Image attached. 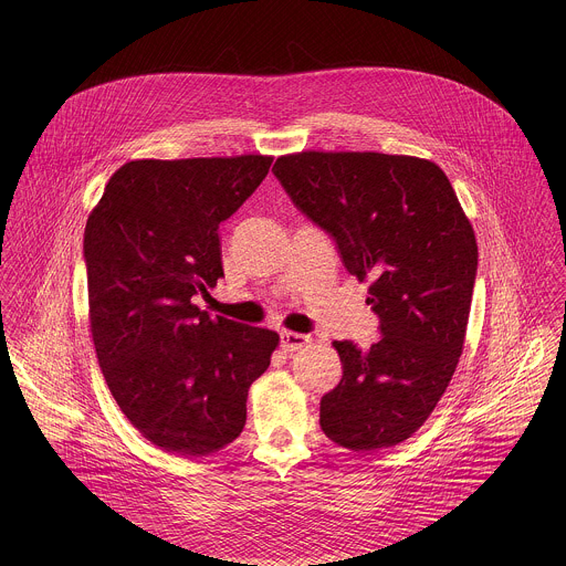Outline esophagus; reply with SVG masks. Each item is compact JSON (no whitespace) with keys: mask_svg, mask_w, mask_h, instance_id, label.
<instances>
[{"mask_svg":"<svg viewBox=\"0 0 566 566\" xmlns=\"http://www.w3.org/2000/svg\"><path fill=\"white\" fill-rule=\"evenodd\" d=\"M305 344H310V335L281 331V348L283 350H296V348H303Z\"/></svg>","mask_w":566,"mask_h":566,"instance_id":"esophagus-1","label":"esophagus"}]
</instances>
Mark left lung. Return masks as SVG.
Segmentation results:
<instances>
[{"label":"left lung","instance_id":"obj_1","mask_svg":"<svg viewBox=\"0 0 566 566\" xmlns=\"http://www.w3.org/2000/svg\"><path fill=\"white\" fill-rule=\"evenodd\" d=\"M296 209L370 279L381 339L333 342L339 384L321 401L324 436L350 451L407 440L444 395L462 355L478 242L436 163L379 153H301L272 167Z\"/></svg>","mask_w":566,"mask_h":566}]
</instances>
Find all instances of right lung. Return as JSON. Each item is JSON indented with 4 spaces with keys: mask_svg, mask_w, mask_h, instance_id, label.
<instances>
[{
    "mask_svg": "<svg viewBox=\"0 0 566 566\" xmlns=\"http://www.w3.org/2000/svg\"><path fill=\"white\" fill-rule=\"evenodd\" d=\"M272 157L130 161L104 187L84 229L88 321L113 399L144 438L185 458L242 433L248 388L279 335L193 296L222 270L218 229L254 193Z\"/></svg>",
    "mask_w": 566,
    "mask_h": 566,
    "instance_id": "right-lung-1",
    "label": "right lung"
}]
</instances>
